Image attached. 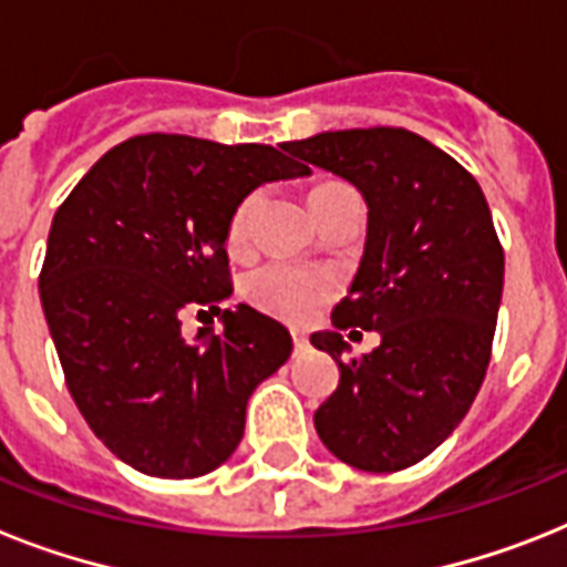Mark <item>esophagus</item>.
Wrapping results in <instances>:
<instances>
[{
	"instance_id": "esophagus-1",
	"label": "esophagus",
	"mask_w": 567,
	"mask_h": 567,
	"mask_svg": "<svg viewBox=\"0 0 567 567\" xmlns=\"http://www.w3.org/2000/svg\"><path fill=\"white\" fill-rule=\"evenodd\" d=\"M306 347H309V338L302 336V332H293V350H297V353H302Z\"/></svg>"
}]
</instances>
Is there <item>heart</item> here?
Listing matches in <instances>:
<instances>
[{"label": "heart", "mask_w": 567, "mask_h": 567, "mask_svg": "<svg viewBox=\"0 0 567 567\" xmlns=\"http://www.w3.org/2000/svg\"><path fill=\"white\" fill-rule=\"evenodd\" d=\"M258 196H247L235 208L229 220V247L244 249L252 231ZM336 293V276L327 270L288 265V261H267L247 276V297L256 309L267 311L288 323H302Z\"/></svg>", "instance_id": "obj_1"}]
</instances>
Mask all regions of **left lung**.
Segmentation results:
<instances>
[{
  "label": "left lung",
  "mask_w": 567,
  "mask_h": 567,
  "mask_svg": "<svg viewBox=\"0 0 567 567\" xmlns=\"http://www.w3.org/2000/svg\"><path fill=\"white\" fill-rule=\"evenodd\" d=\"M300 162L350 182L368 205V238L332 327L311 344L341 379L315 412L332 456L371 474L426 458L474 403L492 359L503 247L471 173L405 128H344L285 144ZM380 332L343 362L340 332Z\"/></svg>",
  "instance_id": "8db88e82"
}]
</instances>
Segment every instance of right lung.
<instances>
[{
	"mask_svg": "<svg viewBox=\"0 0 567 567\" xmlns=\"http://www.w3.org/2000/svg\"><path fill=\"white\" fill-rule=\"evenodd\" d=\"M267 144L137 135L52 217L40 302L66 388L96 439L141 474L194 480L235 453L247 400L291 355L279 320L220 309L229 220L258 185L309 176ZM224 329L181 336V311ZM214 323V320H212Z\"/></svg>",
	"mask_w": 567,
	"mask_h": 567,
	"instance_id": "obj_1",
	"label": "right lung"
}]
</instances>
